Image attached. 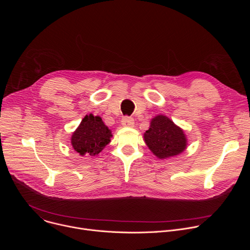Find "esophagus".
<instances>
[{"label":"esophagus","instance_id":"obj_1","mask_svg":"<svg viewBox=\"0 0 250 250\" xmlns=\"http://www.w3.org/2000/svg\"><path fill=\"white\" fill-rule=\"evenodd\" d=\"M122 125L124 126H128V127H132L133 125H134V120L130 117H125L123 120H122Z\"/></svg>","mask_w":250,"mask_h":250}]
</instances>
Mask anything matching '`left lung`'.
<instances>
[{"mask_svg":"<svg viewBox=\"0 0 250 250\" xmlns=\"http://www.w3.org/2000/svg\"><path fill=\"white\" fill-rule=\"evenodd\" d=\"M148 148L158 158H168L184 151L187 139L183 130L165 116L152 119L150 127L145 133Z\"/></svg>","mask_w":250,"mask_h":250,"instance_id":"1","label":"left lung"}]
</instances>
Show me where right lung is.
Instances as JSON below:
<instances>
[{"mask_svg":"<svg viewBox=\"0 0 250 250\" xmlns=\"http://www.w3.org/2000/svg\"><path fill=\"white\" fill-rule=\"evenodd\" d=\"M111 130L100 117L86 116L72 134L71 144L80 155L94 156L100 153L111 141Z\"/></svg>","mask_w":250,"mask_h":250,"instance_id":"right-lung-1","label":"right lung"}]
</instances>
